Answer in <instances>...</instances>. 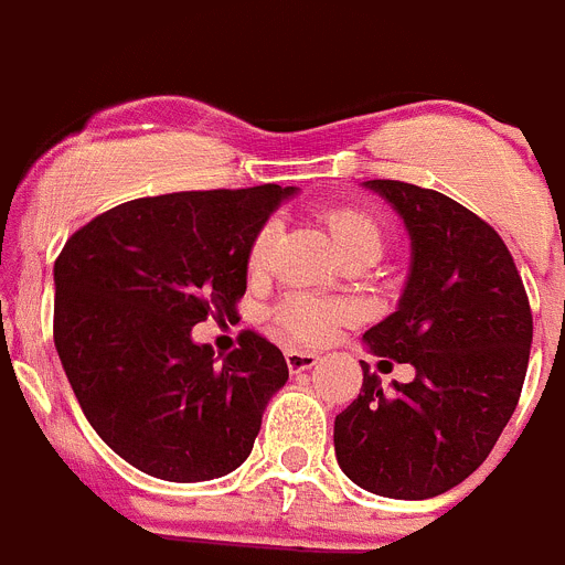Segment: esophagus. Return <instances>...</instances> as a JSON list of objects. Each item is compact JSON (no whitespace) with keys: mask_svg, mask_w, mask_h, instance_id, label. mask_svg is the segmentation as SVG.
<instances>
[{"mask_svg":"<svg viewBox=\"0 0 565 565\" xmlns=\"http://www.w3.org/2000/svg\"><path fill=\"white\" fill-rule=\"evenodd\" d=\"M286 362L288 367H291V373H299V371H311L313 364H319V356L311 351H294V348H288Z\"/></svg>","mask_w":565,"mask_h":565,"instance_id":"obj_1","label":"esophagus"}]
</instances>
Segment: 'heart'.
Returning a JSON list of instances; mask_svg holds the SVG:
<instances>
[{"instance_id":"heart-1","label":"heart","mask_w":565,"mask_h":565,"mask_svg":"<svg viewBox=\"0 0 565 565\" xmlns=\"http://www.w3.org/2000/svg\"><path fill=\"white\" fill-rule=\"evenodd\" d=\"M326 223L344 259L379 254L387 246V223L382 214L364 206H333L326 212ZM277 221H266L254 234L248 246V271L263 274L271 263L274 239H277ZM351 319V308L333 299H319L311 294H288L274 311V322L286 337L297 342H328L339 328Z\"/></svg>"}]
</instances>
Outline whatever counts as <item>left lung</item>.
Returning <instances> with one entry per match:
<instances>
[{
	"instance_id": "1",
	"label": "left lung",
	"mask_w": 565,
	"mask_h": 565,
	"mask_svg": "<svg viewBox=\"0 0 565 565\" xmlns=\"http://www.w3.org/2000/svg\"><path fill=\"white\" fill-rule=\"evenodd\" d=\"M413 239L396 313L364 333L382 364L416 379L382 382L362 362V393L333 422L342 472L367 492L436 498L487 461L518 407L532 348V308L501 234L433 189L367 181Z\"/></svg>"
}]
</instances>
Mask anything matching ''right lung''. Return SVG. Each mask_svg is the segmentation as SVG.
Instances as JSON below:
<instances>
[{
	"label": "right lung",
	"mask_w": 565,
	"mask_h": 565,
	"mask_svg": "<svg viewBox=\"0 0 565 565\" xmlns=\"http://www.w3.org/2000/svg\"><path fill=\"white\" fill-rule=\"evenodd\" d=\"M294 189H209L138 198L67 237L53 266V342L93 430L163 481L221 478L246 461L288 364L257 331L214 359L192 342L237 317L248 246Z\"/></svg>",
	"instance_id": "obj_1"
}]
</instances>
